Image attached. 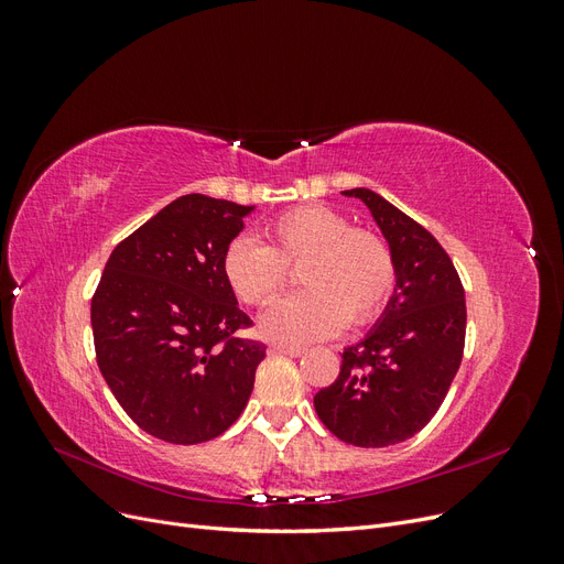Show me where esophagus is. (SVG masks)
Instances as JSON below:
<instances>
[{
  "label": "esophagus",
  "instance_id": "1",
  "mask_svg": "<svg viewBox=\"0 0 564 564\" xmlns=\"http://www.w3.org/2000/svg\"><path fill=\"white\" fill-rule=\"evenodd\" d=\"M272 350H278V352L289 355V357H301L305 352L303 346H292V344H275V346H272Z\"/></svg>",
  "mask_w": 564,
  "mask_h": 564
}]
</instances>
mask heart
<instances>
[{"label":"heart","instance_id":"b5f03b06","mask_svg":"<svg viewBox=\"0 0 564 564\" xmlns=\"http://www.w3.org/2000/svg\"><path fill=\"white\" fill-rule=\"evenodd\" d=\"M270 247L237 235L226 247L224 278L245 303L263 305L280 294L286 265L303 263L305 292L275 301L261 315L268 338L311 344L352 324L377 317L395 286V263L379 235L352 228V220L324 204H305L268 226Z\"/></svg>","mask_w":564,"mask_h":564}]
</instances>
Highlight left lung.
Here are the masks:
<instances>
[{
	"label": "left lung",
	"mask_w": 564,
	"mask_h": 564,
	"mask_svg": "<svg viewBox=\"0 0 564 564\" xmlns=\"http://www.w3.org/2000/svg\"><path fill=\"white\" fill-rule=\"evenodd\" d=\"M367 204L395 263V289L377 324L344 348L338 379L315 395L319 421L355 447L414 437L445 400L466 340V294L435 237L369 187Z\"/></svg>",
	"instance_id": "left-lung-1"
}]
</instances>
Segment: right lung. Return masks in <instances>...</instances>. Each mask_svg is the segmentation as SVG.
Here are the masks:
<instances>
[{
    "label": "right lung",
    "mask_w": 564,
    "mask_h": 564,
    "mask_svg": "<svg viewBox=\"0 0 564 564\" xmlns=\"http://www.w3.org/2000/svg\"><path fill=\"white\" fill-rule=\"evenodd\" d=\"M256 207L183 195L119 242L91 301L98 369L135 425L172 445L240 419L265 348L232 338L251 319L224 251Z\"/></svg>",
    "instance_id": "1"
}]
</instances>
